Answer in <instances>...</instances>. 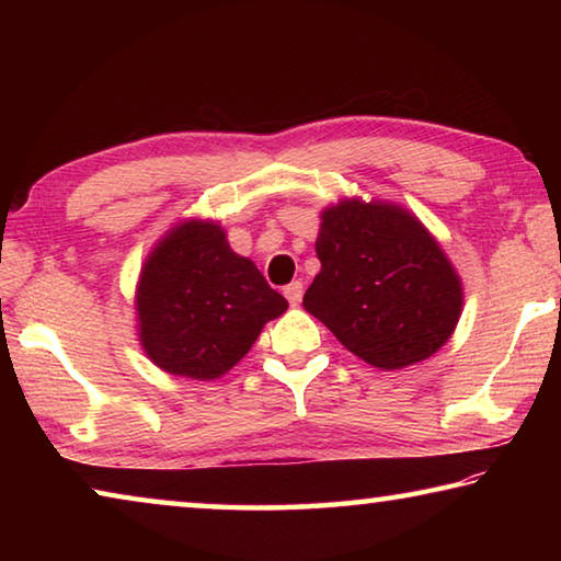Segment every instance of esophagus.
Listing matches in <instances>:
<instances>
[{"label":"esophagus","instance_id":"obj_1","mask_svg":"<svg viewBox=\"0 0 561 561\" xmlns=\"http://www.w3.org/2000/svg\"><path fill=\"white\" fill-rule=\"evenodd\" d=\"M301 294H304V284L301 282H291L284 287V297L289 299L291 307H297V304L301 301Z\"/></svg>","mask_w":561,"mask_h":561}]
</instances>
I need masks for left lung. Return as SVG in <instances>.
I'll list each match as a JSON object with an SVG mask.
<instances>
[{
	"mask_svg": "<svg viewBox=\"0 0 561 561\" xmlns=\"http://www.w3.org/2000/svg\"><path fill=\"white\" fill-rule=\"evenodd\" d=\"M317 257L304 309L366 364L383 371L417 364L458 327L460 277L403 207L358 197L327 207Z\"/></svg>",
	"mask_w": 561,
	"mask_h": 561,
	"instance_id": "left-lung-1",
	"label": "left lung"
}]
</instances>
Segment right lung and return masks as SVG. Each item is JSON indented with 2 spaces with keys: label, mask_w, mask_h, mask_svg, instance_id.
I'll list each match as a JSON object with an SVG mask.
<instances>
[{
  "label": "right lung",
  "mask_w": 561,
  "mask_h": 561,
  "mask_svg": "<svg viewBox=\"0 0 561 561\" xmlns=\"http://www.w3.org/2000/svg\"><path fill=\"white\" fill-rule=\"evenodd\" d=\"M287 307L254 262L230 250L220 225L187 220L156 244L140 270V346L165 374L213 381Z\"/></svg>",
  "instance_id": "right-lung-1"
}]
</instances>
